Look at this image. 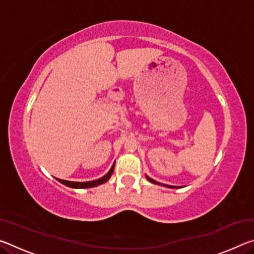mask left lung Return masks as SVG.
<instances>
[{"mask_svg": "<svg viewBox=\"0 0 254 254\" xmlns=\"http://www.w3.org/2000/svg\"><path fill=\"white\" fill-rule=\"evenodd\" d=\"M145 177H147V179L149 180L150 183H152V184H156V185H161V186H165V187H169V188H177V187H174V186H168V185H162V184H160V183H158V182H156V180H153L152 178H150V177H148V176H145Z\"/></svg>", "mask_w": 254, "mask_h": 254, "instance_id": "left-lung-1", "label": "left lung"}]
</instances>
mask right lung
Instances as JSON below:
<instances>
[{
    "mask_svg": "<svg viewBox=\"0 0 254 254\" xmlns=\"http://www.w3.org/2000/svg\"><path fill=\"white\" fill-rule=\"evenodd\" d=\"M114 165L115 162L113 163V166L111 167V169L109 170V173H107L106 175L103 176L102 178H98L96 180H92V182H69V180H64V179H58L59 183H62L63 185H65V186H68L70 188H91V187H96L98 186V185H102L106 183L107 180H109L111 178L112 174H113L114 171Z\"/></svg>",
    "mask_w": 254,
    "mask_h": 254,
    "instance_id": "add662e5",
    "label": "right lung"
}]
</instances>
